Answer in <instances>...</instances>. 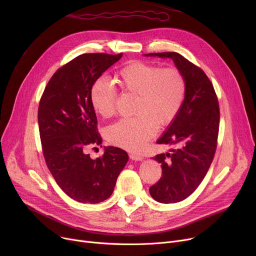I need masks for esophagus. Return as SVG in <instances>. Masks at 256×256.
I'll return each instance as SVG.
<instances>
[{
    "instance_id": "34e87169",
    "label": "esophagus",
    "mask_w": 256,
    "mask_h": 256,
    "mask_svg": "<svg viewBox=\"0 0 256 256\" xmlns=\"http://www.w3.org/2000/svg\"><path fill=\"white\" fill-rule=\"evenodd\" d=\"M130 158L132 160H143V156H141V154H136V152H132V154H130Z\"/></svg>"
}]
</instances>
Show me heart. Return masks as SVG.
Wrapping results in <instances>:
<instances>
[{"label":"heart","mask_w":256,"mask_h":256,"mask_svg":"<svg viewBox=\"0 0 256 256\" xmlns=\"http://www.w3.org/2000/svg\"><path fill=\"white\" fill-rule=\"evenodd\" d=\"M116 82L126 94L136 96L132 118L118 121L106 130L110 143L128 150H140L156 132V128L171 124L184 104L186 82L176 67L160 68L143 61H132L117 72ZM118 91L104 76L94 80L90 90L93 109L102 117L116 113Z\"/></svg>","instance_id":"1"}]
</instances>
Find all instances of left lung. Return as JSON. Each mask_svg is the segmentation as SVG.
<instances>
[{
    "label": "left lung",
    "mask_w": 256,
    "mask_h": 256,
    "mask_svg": "<svg viewBox=\"0 0 256 256\" xmlns=\"http://www.w3.org/2000/svg\"><path fill=\"white\" fill-rule=\"evenodd\" d=\"M145 56L171 58L186 78V93L182 110L156 143L176 145L170 152L156 154L162 178L150 188L162 204L189 197L210 169L217 150L220 109L217 94L206 72L178 52H152Z\"/></svg>",
    "instance_id": "1"
}]
</instances>
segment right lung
Returning <instances> with one entry per match:
<instances>
[{
    "label": "right lung",
    "instance_id": "obj_1",
    "mask_svg": "<svg viewBox=\"0 0 256 256\" xmlns=\"http://www.w3.org/2000/svg\"><path fill=\"white\" fill-rule=\"evenodd\" d=\"M121 57L122 52L76 57L54 74L39 102V135L46 166L62 191L82 204L109 198L128 160L126 152L114 146L104 147L96 160L86 152L88 146L102 144L91 86Z\"/></svg>",
    "mask_w": 256,
    "mask_h": 256
}]
</instances>
